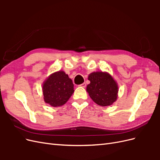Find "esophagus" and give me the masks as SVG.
<instances>
[{
	"label": "esophagus",
	"instance_id": "obj_1",
	"mask_svg": "<svg viewBox=\"0 0 160 160\" xmlns=\"http://www.w3.org/2000/svg\"><path fill=\"white\" fill-rule=\"evenodd\" d=\"M79 86L81 87V88H85V87H86V83H83L81 84Z\"/></svg>",
	"mask_w": 160,
	"mask_h": 160
}]
</instances>
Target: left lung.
<instances>
[{
	"label": "left lung",
	"instance_id": "1",
	"mask_svg": "<svg viewBox=\"0 0 160 160\" xmlns=\"http://www.w3.org/2000/svg\"><path fill=\"white\" fill-rule=\"evenodd\" d=\"M91 83L87 91L95 103L101 106L111 105L118 98V88L109 74L103 72H93L89 75Z\"/></svg>",
	"mask_w": 160,
	"mask_h": 160
}]
</instances>
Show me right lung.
Here are the masks:
<instances>
[{"mask_svg": "<svg viewBox=\"0 0 160 160\" xmlns=\"http://www.w3.org/2000/svg\"><path fill=\"white\" fill-rule=\"evenodd\" d=\"M73 83L64 71L50 75L42 86L44 100L52 107L64 105L73 93Z\"/></svg>", "mask_w": 160, "mask_h": 160, "instance_id": "add662e5", "label": "right lung"}]
</instances>
